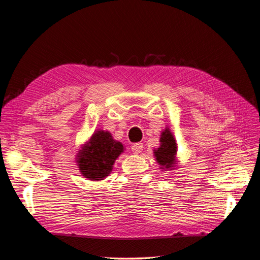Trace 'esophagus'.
<instances>
[{
	"label": "esophagus",
	"mask_w": 260,
	"mask_h": 260,
	"mask_svg": "<svg viewBox=\"0 0 260 260\" xmlns=\"http://www.w3.org/2000/svg\"><path fill=\"white\" fill-rule=\"evenodd\" d=\"M131 151L133 152V154H140L141 152L143 151V144H142V143L133 144V145L131 146Z\"/></svg>",
	"instance_id": "34e87169"
}]
</instances>
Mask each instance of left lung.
Returning <instances> with one entry per match:
<instances>
[{"label": "left lung", "mask_w": 260, "mask_h": 260, "mask_svg": "<svg viewBox=\"0 0 260 260\" xmlns=\"http://www.w3.org/2000/svg\"><path fill=\"white\" fill-rule=\"evenodd\" d=\"M160 145L158 148L154 149V156L156 161L158 162L160 169L171 170L176 168L177 161V143L176 139L169 128H165L159 139Z\"/></svg>", "instance_id": "obj_1"}]
</instances>
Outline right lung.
I'll use <instances>...</instances> for the list:
<instances>
[{"label": "right lung", "instance_id": "add662e5", "mask_svg": "<svg viewBox=\"0 0 260 260\" xmlns=\"http://www.w3.org/2000/svg\"><path fill=\"white\" fill-rule=\"evenodd\" d=\"M123 145L113 139L111 132L98 130L78 151L77 166L91 181L104 180L113 170L115 160L123 152Z\"/></svg>", "mask_w": 260, "mask_h": 260}]
</instances>
